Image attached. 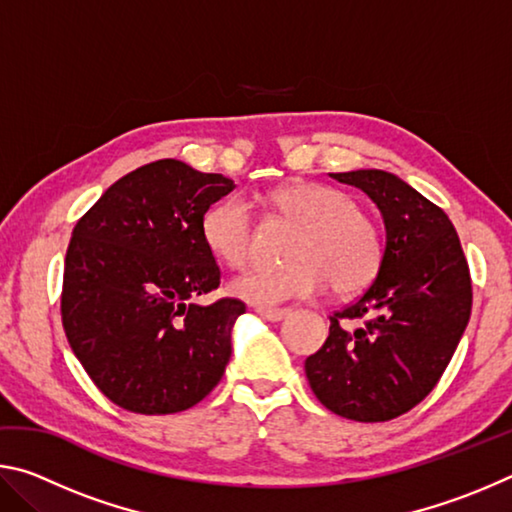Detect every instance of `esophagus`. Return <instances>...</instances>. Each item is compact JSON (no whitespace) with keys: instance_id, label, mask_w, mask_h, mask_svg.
<instances>
[{"instance_id":"34e87169","label":"esophagus","mask_w":512,"mask_h":512,"mask_svg":"<svg viewBox=\"0 0 512 512\" xmlns=\"http://www.w3.org/2000/svg\"><path fill=\"white\" fill-rule=\"evenodd\" d=\"M257 314L259 316H264L266 320H273V323H277V320H282V318H287L289 314H291V309H271V307H259L257 309Z\"/></svg>"}]
</instances>
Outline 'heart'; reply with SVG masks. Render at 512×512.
I'll use <instances>...</instances> for the list:
<instances>
[{
    "mask_svg": "<svg viewBox=\"0 0 512 512\" xmlns=\"http://www.w3.org/2000/svg\"><path fill=\"white\" fill-rule=\"evenodd\" d=\"M266 203L275 216L296 225L287 246L289 264L275 271H250L230 282V293L257 307L311 298L327 289L354 296L377 280L384 266V239L341 189L311 180L275 187ZM201 235L210 253L228 266H244L255 255V223L246 201L232 196L203 214Z\"/></svg>",
    "mask_w": 512,
    "mask_h": 512,
    "instance_id": "b5f03b06",
    "label": "heart"
}]
</instances>
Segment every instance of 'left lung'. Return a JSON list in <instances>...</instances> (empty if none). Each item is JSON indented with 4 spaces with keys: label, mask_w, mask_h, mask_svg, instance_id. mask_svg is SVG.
<instances>
[{
    "label": "left lung",
    "mask_w": 512,
    "mask_h": 512,
    "mask_svg": "<svg viewBox=\"0 0 512 512\" xmlns=\"http://www.w3.org/2000/svg\"><path fill=\"white\" fill-rule=\"evenodd\" d=\"M329 176L379 207L386 255L377 280L329 316L305 372L325 409L386 422L420 404L452 361L472 311L470 266L449 216L402 178L379 169Z\"/></svg>",
    "instance_id": "left-lung-1"
}]
</instances>
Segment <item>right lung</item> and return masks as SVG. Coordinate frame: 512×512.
Here are the masks:
<instances>
[{
	"label": "right lung",
	"mask_w": 512,
	"mask_h": 512,
	"mask_svg": "<svg viewBox=\"0 0 512 512\" xmlns=\"http://www.w3.org/2000/svg\"><path fill=\"white\" fill-rule=\"evenodd\" d=\"M232 189L221 173L167 158L126 173L76 223L63 327L85 372L121 409L178 413L221 381L246 305L194 300L221 282L201 221Z\"/></svg>",
	"instance_id": "right-lung-1"
}]
</instances>
